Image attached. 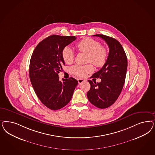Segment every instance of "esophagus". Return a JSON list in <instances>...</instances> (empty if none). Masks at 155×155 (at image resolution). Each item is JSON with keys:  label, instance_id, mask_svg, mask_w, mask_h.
<instances>
[{"label": "esophagus", "instance_id": "34e87169", "mask_svg": "<svg viewBox=\"0 0 155 155\" xmlns=\"http://www.w3.org/2000/svg\"><path fill=\"white\" fill-rule=\"evenodd\" d=\"M78 83H79V84H81V83H82L83 82H84L85 80H84V79H78Z\"/></svg>", "mask_w": 155, "mask_h": 155}]
</instances>
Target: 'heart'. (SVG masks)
<instances>
[{
  "label": "heart",
  "mask_w": 155,
  "mask_h": 155,
  "mask_svg": "<svg viewBox=\"0 0 155 155\" xmlns=\"http://www.w3.org/2000/svg\"><path fill=\"white\" fill-rule=\"evenodd\" d=\"M77 48L81 52L88 54L87 62L92 63L97 67H101L105 64L107 59V51L100 43L93 39L87 38L78 43ZM62 58L67 64L73 63L75 59V52L70 47L66 46L61 52ZM94 68L91 64L85 65L72 66L70 71L73 75L78 77H84L94 71Z\"/></svg>",
  "instance_id": "heart-1"
}]
</instances>
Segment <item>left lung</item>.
Segmentation results:
<instances>
[{
  "label": "left lung",
  "mask_w": 155,
  "mask_h": 155,
  "mask_svg": "<svg viewBox=\"0 0 155 155\" xmlns=\"http://www.w3.org/2000/svg\"><path fill=\"white\" fill-rule=\"evenodd\" d=\"M105 41L109 47V54L105 64L91 78H100V83L88 80L91 88L87 97L91 104L104 109L112 105L117 99L125 83L127 58L120 43L106 35H93Z\"/></svg>",
  "instance_id": "1"
}]
</instances>
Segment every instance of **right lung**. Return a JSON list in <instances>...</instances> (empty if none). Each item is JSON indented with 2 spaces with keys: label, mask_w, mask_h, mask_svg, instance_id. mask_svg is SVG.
Instances as JSON below:
<instances>
[{
  "label": "right lung",
  "mask_w": 155,
  "mask_h": 155,
  "mask_svg": "<svg viewBox=\"0 0 155 155\" xmlns=\"http://www.w3.org/2000/svg\"><path fill=\"white\" fill-rule=\"evenodd\" d=\"M76 39L75 36L51 35L40 41L31 56V84L40 101L51 110H59L67 105L78 84L72 77L61 81L58 75L65 64L62 51Z\"/></svg>",
  "instance_id": "right-lung-1"
}]
</instances>
